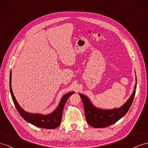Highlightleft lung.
<instances>
[{"instance_id":"1","label":"left lung","mask_w":148,"mask_h":148,"mask_svg":"<svg viewBox=\"0 0 148 148\" xmlns=\"http://www.w3.org/2000/svg\"><path fill=\"white\" fill-rule=\"evenodd\" d=\"M136 86L137 79H136L134 90L133 91L131 96L123 106L118 109L116 108L109 110L98 109L93 105L87 97L80 93L87 123L93 127L102 128L109 126L121 119L127 112L131 106L135 96Z\"/></svg>"}]
</instances>
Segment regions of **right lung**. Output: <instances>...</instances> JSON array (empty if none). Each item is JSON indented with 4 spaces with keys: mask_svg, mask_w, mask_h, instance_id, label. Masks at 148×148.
<instances>
[{
    "mask_svg": "<svg viewBox=\"0 0 148 148\" xmlns=\"http://www.w3.org/2000/svg\"><path fill=\"white\" fill-rule=\"evenodd\" d=\"M11 71L10 73V80H9V86H10V92L12 96V99L14 102V105L17 110L18 112L20 114L24 119L27 121L29 123L34 125L36 127L44 128V129H53L58 127L61 124L62 119V113L64 104H65L66 100L69 97L74 93L75 92H69L64 95L60 100L58 106L57 107L55 110L51 112V114L48 115L40 114H31L23 110L20 107L19 103H17V100L13 94V92L11 87Z\"/></svg>",
    "mask_w": 148,
    "mask_h": 148,
    "instance_id": "right-lung-1",
    "label": "right lung"
}]
</instances>
